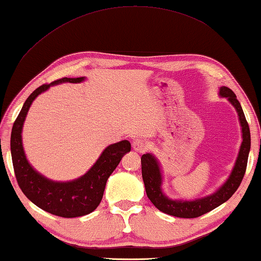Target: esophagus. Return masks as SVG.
I'll return each instance as SVG.
<instances>
[{"mask_svg":"<svg viewBox=\"0 0 261 261\" xmlns=\"http://www.w3.org/2000/svg\"><path fill=\"white\" fill-rule=\"evenodd\" d=\"M133 148L136 152H144L146 148H148V144L145 140H143V138H135L134 141H133Z\"/></svg>","mask_w":261,"mask_h":261,"instance_id":"obj_1","label":"esophagus"}]
</instances>
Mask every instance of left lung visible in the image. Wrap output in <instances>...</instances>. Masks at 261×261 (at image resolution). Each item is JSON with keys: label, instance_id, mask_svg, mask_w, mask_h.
Returning a JSON list of instances; mask_svg holds the SVG:
<instances>
[{"label": "left lung", "instance_id": "left-lung-1", "mask_svg": "<svg viewBox=\"0 0 261 261\" xmlns=\"http://www.w3.org/2000/svg\"><path fill=\"white\" fill-rule=\"evenodd\" d=\"M220 95L230 101L238 111L239 120H240V125L242 127V144L230 177L214 194L195 200L170 199L163 194L161 188L162 174L160 164L156 159L150 153L143 154L141 158L142 177L145 185L147 197L159 211L166 213V214L175 217H184V219H194V217L204 215L230 199L242 181L247 169L250 146H251L249 125L234 92L227 87H222L220 88Z\"/></svg>", "mask_w": 261, "mask_h": 261}]
</instances>
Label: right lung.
Masks as SVG:
<instances>
[{
    "label": "right lung",
    "instance_id": "add662e5",
    "mask_svg": "<svg viewBox=\"0 0 261 261\" xmlns=\"http://www.w3.org/2000/svg\"><path fill=\"white\" fill-rule=\"evenodd\" d=\"M86 77H63L50 84H42L31 93L15 119L11 133V156L19 187L27 198L39 208L61 217H79L90 214L102 199L107 180L121 158L130 151L128 141H120L106 147L89 171L75 180L53 181L37 172L25 158L22 146V126L33 101L51 86L64 82L80 83Z\"/></svg>",
    "mask_w": 261,
    "mask_h": 261
}]
</instances>
